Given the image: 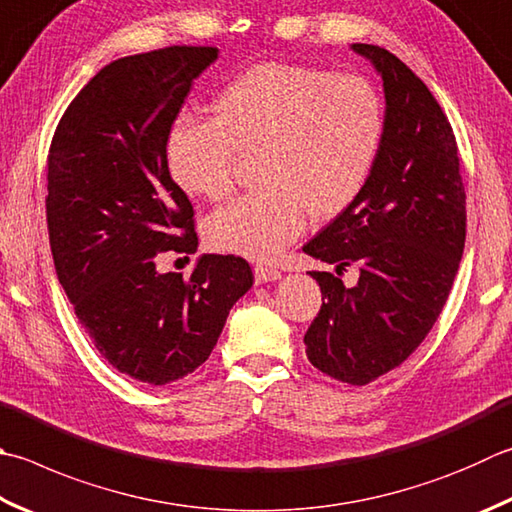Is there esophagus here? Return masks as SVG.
<instances>
[{
	"label": "esophagus",
	"mask_w": 512,
	"mask_h": 512,
	"mask_svg": "<svg viewBox=\"0 0 512 512\" xmlns=\"http://www.w3.org/2000/svg\"><path fill=\"white\" fill-rule=\"evenodd\" d=\"M254 278H256V285H263V283L278 281V278H281V272H278L276 267L256 265V267H254Z\"/></svg>",
	"instance_id": "1"
}]
</instances>
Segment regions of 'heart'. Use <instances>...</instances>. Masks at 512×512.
Wrapping results in <instances>:
<instances>
[{
    "instance_id": "heart-1",
    "label": "heart",
    "mask_w": 512,
    "mask_h": 512,
    "mask_svg": "<svg viewBox=\"0 0 512 512\" xmlns=\"http://www.w3.org/2000/svg\"><path fill=\"white\" fill-rule=\"evenodd\" d=\"M385 129L379 91L356 75L258 64L214 100V120H180L167 158L191 196L223 200L238 158L256 156L252 194L218 209L207 238L220 252L272 260L314 218H334L370 178Z\"/></svg>"
}]
</instances>
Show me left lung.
Wrapping results in <instances>:
<instances>
[{
  "mask_svg": "<svg viewBox=\"0 0 512 512\" xmlns=\"http://www.w3.org/2000/svg\"><path fill=\"white\" fill-rule=\"evenodd\" d=\"M383 80L385 129L356 200L303 247L336 274L312 272L321 312L305 332L314 368L365 385L401 365L448 301L466 243V191L446 113L397 55L352 44ZM347 266L360 269L354 288Z\"/></svg>",
  "mask_w": 512,
  "mask_h": 512,
  "instance_id": "8db88e82",
  "label": "left lung"
}]
</instances>
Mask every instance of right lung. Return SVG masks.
Masks as SVG:
<instances>
[{
    "instance_id": "right-lung-1",
    "label": "right lung",
    "mask_w": 512,
    "mask_h": 512,
    "mask_svg": "<svg viewBox=\"0 0 512 512\" xmlns=\"http://www.w3.org/2000/svg\"><path fill=\"white\" fill-rule=\"evenodd\" d=\"M216 57L214 46H169L106 64L64 111L48 151L57 278L104 359L149 385L200 368L254 283L234 254H202L189 278L156 267L160 254L198 249L167 140L191 82Z\"/></svg>"
}]
</instances>
